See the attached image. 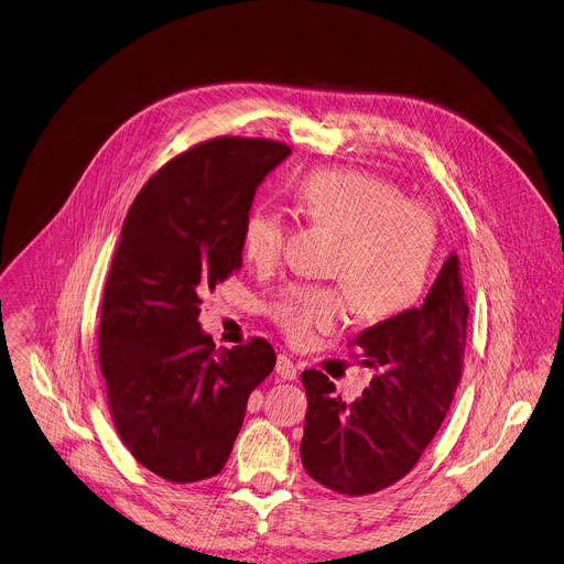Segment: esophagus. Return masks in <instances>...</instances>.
<instances>
[{"label": "esophagus", "instance_id": "34e87169", "mask_svg": "<svg viewBox=\"0 0 564 564\" xmlns=\"http://www.w3.org/2000/svg\"><path fill=\"white\" fill-rule=\"evenodd\" d=\"M276 373H279L283 380H296L299 369H296V365L290 360L288 355H279V357H276Z\"/></svg>", "mask_w": 564, "mask_h": 564}]
</instances>
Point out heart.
Here are the masks:
<instances>
[{
  "label": "heart",
  "mask_w": 564,
  "mask_h": 564,
  "mask_svg": "<svg viewBox=\"0 0 564 564\" xmlns=\"http://www.w3.org/2000/svg\"><path fill=\"white\" fill-rule=\"evenodd\" d=\"M303 214L341 234L333 274L335 288L296 285L281 294L272 315L294 341L344 322L348 305L360 317L384 319L412 305L427 281L434 249V218L419 202L402 199L391 182L350 169H328L296 188ZM279 212L256 207L242 223V251L256 265H272L285 245Z\"/></svg>",
  "instance_id": "heart-1"
}]
</instances>
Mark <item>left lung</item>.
Here are the masks:
<instances>
[{
  "label": "left lung",
  "mask_w": 564,
  "mask_h": 564,
  "mask_svg": "<svg viewBox=\"0 0 564 564\" xmlns=\"http://www.w3.org/2000/svg\"><path fill=\"white\" fill-rule=\"evenodd\" d=\"M468 299L452 253L419 308L402 311L355 337L371 387L352 402L315 369L301 373L308 414L303 468L341 495L378 492L416 466L438 432L460 380Z\"/></svg>",
  "instance_id": "1"
}]
</instances>
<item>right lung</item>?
Instances as JSON below:
<instances>
[{
	"mask_svg": "<svg viewBox=\"0 0 564 564\" xmlns=\"http://www.w3.org/2000/svg\"><path fill=\"white\" fill-rule=\"evenodd\" d=\"M290 148L218 137L152 175L134 197L106 281L98 357L112 421L143 468L193 484L223 470L249 393L274 369L265 339L216 348L199 296L242 261L256 188Z\"/></svg>",
	"mask_w": 564,
	"mask_h": 564,
	"instance_id": "right-lung-1",
	"label": "right lung"
}]
</instances>
